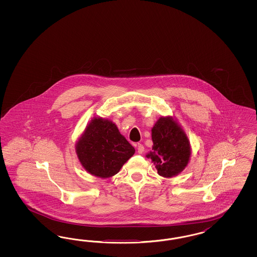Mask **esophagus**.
I'll return each mask as SVG.
<instances>
[{
	"mask_svg": "<svg viewBox=\"0 0 257 257\" xmlns=\"http://www.w3.org/2000/svg\"><path fill=\"white\" fill-rule=\"evenodd\" d=\"M136 146H137V148H138V152H139V154H142V153L144 152V146H143L142 144L138 143Z\"/></svg>",
	"mask_w": 257,
	"mask_h": 257,
	"instance_id": "34e87169",
	"label": "esophagus"
}]
</instances>
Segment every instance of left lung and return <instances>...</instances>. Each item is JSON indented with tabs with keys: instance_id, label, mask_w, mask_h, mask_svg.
<instances>
[{
	"instance_id": "obj_1",
	"label": "left lung",
	"mask_w": 257,
	"mask_h": 257,
	"mask_svg": "<svg viewBox=\"0 0 257 257\" xmlns=\"http://www.w3.org/2000/svg\"><path fill=\"white\" fill-rule=\"evenodd\" d=\"M153 151L147 158L156 165L159 175L170 178L187 167L190 146L186 133L171 117H160L152 129Z\"/></svg>"
}]
</instances>
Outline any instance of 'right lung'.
<instances>
[{
    "mask_svg": "<svg viewBox=\"0 0 257 257\" xmlns=\"http://www.w3.org/2000/svg\"><path fill=\"white\" fill-rule=\"evenodd\" d=\"M76 154L86 171L101 178L117 174L135 148L108 119L97 117L78 140Z\"/></svg>",
    "mask_w": 257,
    "mask_h": 257,
    "instance_id": "1",
    "label": "right lung"
}]
</instances>
